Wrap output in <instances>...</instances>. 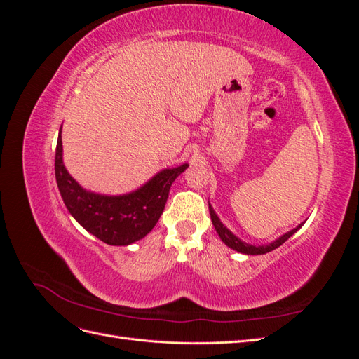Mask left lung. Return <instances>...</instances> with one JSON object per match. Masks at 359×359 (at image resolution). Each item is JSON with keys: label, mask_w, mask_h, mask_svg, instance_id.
I'll return each mask as SVG.
<instances>
[{"label": "left lung", "mask_w": 359, "mask_h": 359, "mask_svg": "<svg viewBox=\"0 0 359 359\" xmlns=\"http://www.w3.org/2000/svg\"><path fill=\"white\" fill-rule=\"evenodd\" d=\"M210 214H211L212 224H214V227H215L217 233H219V236L222 238V241H223L227 247H231V248L236 250V252L245 253V255H265V253L271 252V250H274V248L280 247L283 243H286V241L289 240V238H290L293 233H295V232L299 229V227H301V224H299L298 227H295V229H292L290 232L285 233L283 236H280L278 240H276L274 243H271V244H268V245H259V247H257V245H250V244H247V243H243V241L240 240V238H236L229 229H227L226 226H223V223L220 222L219 217L215 215V212H214L211 205H210Z\"/></svg>", "instance_id": "left-lung-1"}]
</instances>
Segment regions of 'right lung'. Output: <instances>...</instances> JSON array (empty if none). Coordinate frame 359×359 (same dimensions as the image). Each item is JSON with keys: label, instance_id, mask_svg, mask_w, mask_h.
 <instances>
[{"label": "right lung", "instance_id": "add662e5", "mask_svg": "<svg viewBox=\"0 0 359 359\" xmlns=\"http://www.w3.org/2000/svg\"><path fill=\"white\" fill-rule=\"evenodd\" d=\"M189 165L165 169L139 190L103 196L83 190L62 165L61 128L55 151V178L69 212L86 231L109 245H128L153 231L165 210L175 178Z\"/></svg>", "mask_w": 359, "mask_h": 359}]
</instances>
